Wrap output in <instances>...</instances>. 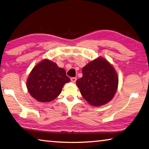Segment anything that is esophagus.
<instances>
[{
	"label": "esophagus",
	"mask_w": 149,
	"mask_h": 149,
	"mask_svg": "<svg viewBox=\"0 0 149 149\" xmlns=\"http://www.w3.org/2000/svg\"><path fill=\"white\" fill-rule=\"evenodd\" d=\"M71 81H72V82H73V83H75V81H76V80H77V78L76 77H71Z\"/></svg>",
	"instance_id": "esophagus-1"
}]
</instances>
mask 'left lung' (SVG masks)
I'll return each instance as SVG.
<instances>
[{
  "mask_svg": "<svg viewBox=\"0 0 149 149\" xmlns=\"http://www.w3.org/2000/svg\"><path fill=\"white\" fill-rule=\"evenodd\" d=\"M83 77L76 81L82 96L94 106L106 104L117 90L118 78L114 68L99 57L82 69Z\"/></svg>",
  "mask_w": 149,
  "mask_h": 149,
  "instance_id": "1",
  "label": "left lung"
}]
</instances>
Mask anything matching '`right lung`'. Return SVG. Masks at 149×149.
Masks as SVG:
<instances>
[{
	"label": "right lung",
	"instance_id": "obj_1",
	"mask_svg": "<svg viewBox=\"0 0 149 149\" xmlns=\"http://www.w3.org/2000/svg\"><path fill=\"white\" fill-rule=\"evenodd\" d=\"M65 70L47 59L34 67L26 81L30 94L38 102H49L61 94L64 84L70 82Z\"/></svg>",
	"mask_w": 149,
	"mask_h": 149
}]
</instances>
